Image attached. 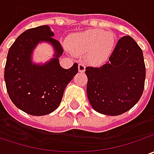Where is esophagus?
Instances as JSON below:
<instances>
[{
    "label": "esophagus",
    "instance_id": "esophagus-1",
    "mask_svg": "<svg viewBox=\"0 0 154 154\" xmlns=\"http://www.w3.org/2000/svg\"><path fill=\"white\" fill-rule=\"evenodd\" d=\"M78 68H79L80 72H84L86 70V65L84 63H80L79 66H78Z\"/></svg>",
    "mask_w": 154,
    "mask_h": 154
}]
</instances>
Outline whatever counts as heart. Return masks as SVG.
<instances>
[{"mask_svg": "<svg viewBox=\"0 0 154 154\" xmlns=\"http://www.w3.org/2000/svg\"><path fill=\"white\" fill-rule=\"evenodd\" d=\"M69 48L76 54L89 53V59L93 62H103L115 45V38L111 32L101 30H87L69 37Z\"/></svg>", "mask_w": 154, "mask_h": 154, "instance_id": "1", "label": "heart"}]
</instances>
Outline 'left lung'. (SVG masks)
<instances>
[{
    "label": "left lung",
    "mask_w": 154,
    "mask_h": 154,
    "mask_svg": "<svg viewBox=\"0 0 154 154\" xmlns=\"http://www.w3.org/2000/svg\"><path fill=\"white\" fill-rule=\"evenodd\" d=\"M86 92L98 113L118 116L135 105L145 86L143 53L130 36H124L100 67H86Z\"/></svg>",
    "instance_id": "8db88e82"
}]
</instances>
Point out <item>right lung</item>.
Returning a JSON list of instances; mask_svg holds the SVG:
<instances>
[{
  "instance_id": "1",
  "label": "right lung",
  "mask_w": 154,
  "mask_h": 154,
  "mask_svg": "<svg viewBox=\"0 0 154 154\" xmlns=\"http://www.w3.org/2000/svg\"><path fill=\"white\" fill-rule=\"evenodd\" d=\"M53 36L48 26L28 29L17 38L8 53L4 79L9 98L16 107L30 115L53 112L61 103L66 86L78 73L77 63L68 69L60 66L58 57L63 49ZM41 41L50 42L57 53L56 58L43 66L30 61L33 49Z\"/></svg>"
}]
</instances>
